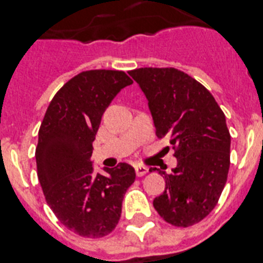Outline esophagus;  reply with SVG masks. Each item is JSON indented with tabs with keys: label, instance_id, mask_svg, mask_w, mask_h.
I'll return each instance as SVG.
<instances>
[{
	"label": "esophagus",
	"instance_id": "34e87169",
	"mask_svg": "<svg viewBox=\"0 0 263 263\" xmlns=\"http://www.w3.org/2000/svg\"><path fill=\"white\" fill-rule=\"evenodd\" d=\"M135 171H136V175L143 176L148 173V168H147V167H144V165H136Z\"/></svg>",
	"mask_w": 263,
	"mask_h": 263
}]
</instances>
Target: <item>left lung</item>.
Returning <instances> with one entry per match:
<instances>
[{"label": "left lung", "instance_id": "left-lung-1", "mask_svg": "<svg viewBox=\"0 0 263 263\" xmlns=\"http://www.w3.org/2000/svg\"><path fill=\"white\" fill-rule=\"evenodd\" d=\"M148 101L156 135L167 138L178 160L154 207L168 223L189 227L217 206L230 167V132L213 95L175 68L128 72ZM156 168H154L155 171Z\"/></svg>", "mask_w": 263, "mask_h": 263}]
</instances>
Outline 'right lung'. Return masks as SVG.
Wrapping results in <instances>:
<instances>
[{
	"mask_svg": "<svg viewBox=\"0 0 263 263\" xmlns=\"http://www.w3.org/2000/svg\"><path fill=\"white\" fill-rule=\"evenodd\" d=\"M132 80L121 70H87L64 84L46 109L36 148L37 175L46 203L65 227L81 237L114 230L134 167L119 163L95 173L92 143L101 116Z\"/></svg>",
	"mask_w": 263,
	"mask_h": 263,
	"instance_id": "right-lung-1",
	"label": "right lung"
}]
</instances>
